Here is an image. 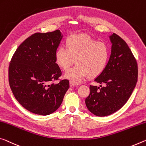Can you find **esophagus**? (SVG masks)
Listing matches in <instances>:
<instances>
[{
    "mask_svg": "<svg viewBox=\"0 0 146 146\" xmlns=\"http://www.w3.org/2000/svg\"><path fill=\"white\" fill-rule=\"evenodd\" d=\"M76 85H77V84H76V83L73 82L72 81L70 82V86H76Z\"/></svg>",
    "mask_w": 146,
    "mask_h": 146,
    "instance_id": "1",
    "label": "esophagus"
}]
</instances>
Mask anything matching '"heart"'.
<instances>
[{"label": "heart", "mask_w": 146, "mask_h": 146, "mask_svg": "<svg viewBox=\"0 0 146 146\" xmlns=\"http://www.w3.org/2000/svg\"><path fill=\"white\" fill-rule=\"evenodd\" d=\"M110 56L108 45L90 37L77 34L71 36L66 41V47L60 45L55 53L57 64L64 70L74 62L77 65L64 74V77L77 84L88 75L95 77L106 68Z\"/></svg>", "instance_id": "heart-1"}]
</instances>
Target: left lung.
Masks as SVG:
<instances>
[{
    "instance_id": "1",
    "label": "left lung",
    "mask_w": 146,
    "mask_h": 146,
    "mask_svg": "<svg viewBox=\"0 0 146 146\" xmlns=\"http://www.w3.org/2000/svg\"><path fill=\"white\" fill-rule=\"evenodd\" d=\"M111 54L108 64L94 81L103 84L90 86L85 103L97 116H106L119 110L128 101L138 79L137 63L125 41L117 34L109 36Z\"/></svg>"
}]
</instances>
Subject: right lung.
I'll return each instance as SVG.
<instances>
[{
  "label": "right lung",
  "instance_id": "add662e5",
  "mask_svg": "<svg viewBox=\"0 0 146 146\" xmlns=\"http://www.w3.org/2000/svg\"><path fill=\"white\" fill-rule=\"evenodd\" d=\"M63 38L59 30L35 33L13 54L9 66V83L13 96L25 109L47 115L61 105L69 88L68 80L54 83L62 75L55 53Z\"/></svg>",
  "mask_w": 146,
  "mask_h": 146
}]
</instances>
